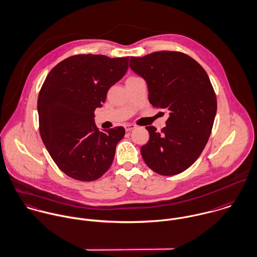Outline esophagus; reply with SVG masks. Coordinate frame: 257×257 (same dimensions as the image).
Returning a JSON list of instances; mask_svg holds the SVG:
<instances>
[{"instance_id":"1","label":"esophagus","mask_w":257,"mask_h":257,"mask_svg":"<svg viewBox=\"0 0 257 257\" xmlns=\"http://www.w3.org/2000/svg\"><path fill=\"white\" fill-rule=\"evenodd\" d=\"M124 128H125L126 132H130V131H132L136 128V125H134V124H125Z\"/></svg>"}]
</instances>
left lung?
I'll use <instances>...</instances> for the list:
<instances>
[{
    "mask_svg": "<svg viewBox=\"0 0 257 257\" xmlns=\"http://www.w3.org/2000/svg\"><path fill=\"white\" fill-rule=\"evenodd\" d=\"M130 67L147 81L150 103L170 113L160 132L146 127L150 138L142 158L159 175H178L197 161L211 133L216 96L210 80L199 62L181 52L131 56Z\"/></svg>",
    "mask_w": 257,
    "mask_h": 257,
    "instance_id": "1",
    "label": "left lung"
}]
</instances>
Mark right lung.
Segmentation results:
<instances>
[{
  "label": "right lung",
  "instance_id": "add662e5",
  "mask_svg": "<svg viewBox=\"0 0 257 257\" xmlns=\"http://www.w3.org/2000/svg\"><path fill=\"white\" fill-rule=\"evenodd\" d=\"M129 56L76 54L56 64L39 93V129L56 166L82 182L99 179L110 168L125 129L102 132L94 111L106 100L109 88L128 69Z\"/></svg>",
  "mask_w": 257,
  "mask_h": 257
}]
</instances>
